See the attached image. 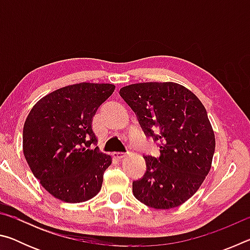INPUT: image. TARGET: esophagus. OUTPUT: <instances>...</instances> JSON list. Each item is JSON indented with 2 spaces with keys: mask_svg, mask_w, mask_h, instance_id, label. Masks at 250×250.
Returning a JSON list of instances; mask_svg holds the SVG:
<instances>
[{
  "mask_svg": "<svg viewBox=\"0 0 250 250\" xmlns=\"http://www.w3.org/2000/svg\"><path fill=\"white\" fill-rule=\"evenodd\" d=\"M112 156H113V158H115V159L121 160V159L125 158L126 154H125V153H122V152H113V153H112Z\"/></svg>",
  "mask_w": 250,
  "mask_h": 250,
  "instance_id": "1",
  "label": "esophagus"
}]
</instances>
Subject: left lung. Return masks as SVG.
Segmentation results:
<instances>
[{
    "label": "left lung",
    "mask_w": 250,
    "mask_h": 250,
    "mask_svg": "<svg viewBox=\"0 0 250 250\" xmlns=\"http://www.w3.org/2000/svg\"><path fill=\"white\" fill-rule=\"evenodd\" d=\"M120 95L160 156H145L146 172L132 183L138 201L155 209L174 208L197 192L211 167L215 134L201 100L176 83H140Z\"/></svg>",
    "instance_id": "1"
}]
</instances>
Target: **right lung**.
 Instances as JSON below:
<instances>
[{"mask_svg":"<svg viewBox=\"0 0 250 250\" xmlns=\"http://www.w3.org/2000/svg\"><path fill=\"white\" fill-rule=\"evenodd\" d=\"M115 84L79 83L49 92L34 104L23 128V152L50 195L83 203L101 189L112 158L100 152L92 130L97 110Z\"/></svg>","mask_w":250,"mask_h":250,"instance_id":"add662e5","label":"right lung"}]
</instances>
